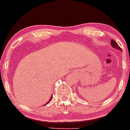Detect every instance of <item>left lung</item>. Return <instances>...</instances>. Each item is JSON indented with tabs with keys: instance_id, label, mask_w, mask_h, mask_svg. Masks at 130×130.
Wrapping results in <instances>:
<instances>
[{
	"instance_id": "8db88e82",
	"label": "left lung",
	"mask_w": 130,
	"mask_h": 130,
	"mask_svg": "<svg viewBox=\"0 0 130 130\" xmlns=\"http://www.w3.org/2000/svg\"><path fill=\"white\" fill-rule=\"evenodd\" d=\"M111 45L112 46V47H114V48H116V49H118V50H119L121 51V47L118 46V44H117L116 42L115 41L112 39L111 40Z\"/></svg>"
}]
</instances>
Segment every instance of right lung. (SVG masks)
<instances>
[{
    "label": "right lung",
    "instance_id": "right-lung-1",
    "mask_svg": "<svg viewBox=\"0 0 130 130\" xmlns=\"http://www.w3.org/2000/svg\"><path fill=\"white\" fill-rule=\"evenodd\" d=\"M52 98H53V96H51V99H50V100H49V101L47 102V103H46V104H49V103H50V102L51 101V99H52Z\"/></svg>",
    "mask_w": 130,
    "mask_h": 130
}]
</instances>
